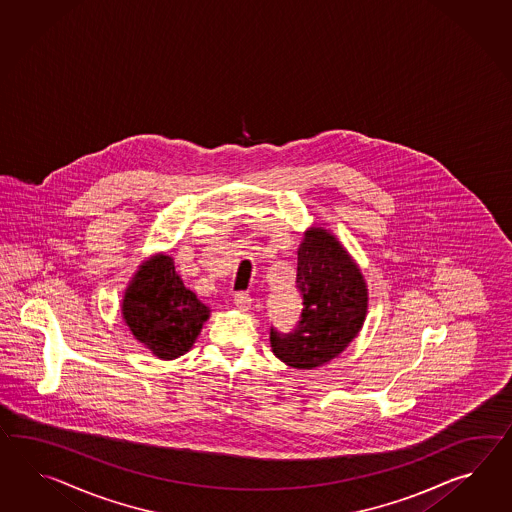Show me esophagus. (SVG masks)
Masks as SVG:
<instances>
[{
	"label": "esophagus",
	"mask_w": 512,
	"mask_h": 512,
	"mask_svg": "<svg viewBox=\"0 0 512 512\" xmlns=\"http://www.w3.org/2000/svg\"><path fill=\"white\" fill-rule=\"evenodd\" d=\"M233 301H235V305H237L238 311L246 312L251 309V298L250 294H246V292H237L235 296H233Z\"/></svg>",
	"instance_id": "34e87169"
}]
</instances>
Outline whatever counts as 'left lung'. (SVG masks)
<instances>
[{
	"mask_svg": "<svg viewBox=\"0 0 512 512\" xmlns=\"http://www.w3.org/2000/svg\"><path fill=\"white\" fill-rule=\"evenodd\" d=\"M296 287L303 296L300 322L290 333L272 327L270 344L279 361L314 370L359 335L368 312V288L357 262L324 227H311L303 235Z\"/></svg>",
	"mask_w": 512,
	"mask_h": 512,
	"instance_id": "left-lung-1",
	"label": "left lung"
}]
</instances>
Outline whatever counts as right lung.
Masks as SVG:
<instances>
[{"instance_id":"right-lung-1","label":"right lung","mask_w":512,"mask_h":512,"mask_svg":"<svg viewBox=\"0 0 512 512\" xmlns=\"http://www.w3.org/2000/svg\"><path fill=\"white\" fill-rule=\"evenodd\" d=\"M209 314V307L183 285L174 259L163 253L138 266L122 301V316L133 337L164 361L194 346Z\"/></svg>"}]
</instances>
